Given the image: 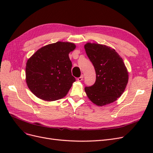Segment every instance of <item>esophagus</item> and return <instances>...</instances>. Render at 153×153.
<instances>
[{"label": "esophagus", "instance_id": "obj_1", "mask_svg": "<svg viewBox=\"0 0 153 153\" xmlns=\"http://www.w3.org/2000/svg\"><path fill=\"white\" fill-rule=\"evenodd\" d=\"M83 78H84V75H82L80 77H78V78H77V80H78V81H82V80H83Z\"/></svg>", "mask_w": 153, "mask_h": 153}]
</instances>
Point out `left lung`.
I'll list each match as a JSON object with an SVG mask.
<instances>
[{
  "instance_id": "obj_1",
  "label": "left lung",
  "mask_w": 153,
  "mask_h": 153,
  "mask_svg": "<svg viewBox=\"0 0 153 153\" xmlns=\"http://www.w3.org/2000/svg\"><path fill=\"white\" fill-rule=\"evenodd\" d=\"M84 48L96 71L94 84L85 87L92 103L103 106L116 101L125 90L128 73L123 59L107 46L88 43Z\"/></svg>"
}]
</instances>
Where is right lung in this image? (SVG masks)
Listing matches in <instances>:
<instances>
[{"mask_svg": "<svg viewBox=\"0 0 153 153\" xmlns=\"http://www.w3.org/2000/svg\"><path fill=\"white\" fill-rule=\"evenodd\" d=\"M75 47L73 43L58 41L41 48L27 61L26 82L36 96L51 101L67 94L76 81L69 57Z\"/></svg>", "mask_w": 153, "mask_h": 153, "instance_id": "obj_1", "label": "right lung"}]
</instances>
